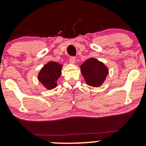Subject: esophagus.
Wrapping results in <instances>:
<instances>
[{"label":"esophagus","mask_w":146,"mask_h":146,"mask_svg":"<svg viewBox=\"0 0 146 146\" xmlns=\"http://www.w3.org/2000/svg\"><path fill=\"white\" fill-rule=\"evenodd\" d=\"M75 57H71V58H69V62L72 64H74L75 63Z\"/></svg>","instance_id":"obj_1"}]
</instances>
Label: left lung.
Instances as JSON below:
<instances>
[{"label":"left lung","instance_id":"8db88e82","mask_svg":"<svg viewBox=\"0 0 146 146\" xmlns=\"http://www.w3.org/2000/svg\"><path fill=\"white\" fill-rule=\"evenodd\" d=\"M80 72L86 84L93 87H100L103 84L108 75V68L94 58H90L80 65Z\"/></svg>","mask_w":146,"mask_h":146}]
</instances>
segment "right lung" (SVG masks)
<instances>
[{
	"instance_id": "1",
	"label": "right lung",
	"mask_w": 146,
	"mask_h": 146,
	"mask_svg": "<svg viewBox=\"0 0 146 146\" xmlns=\"http://www.w3.org/2000/svg\"><path fill=\"white\" fill-rule=\"evenodd\" d=\"M63 65L50 61L41 68L38 74V80L46 89L52 90L58 85L57 80L62 74Z\"/></svg>"
}]
</instances>
